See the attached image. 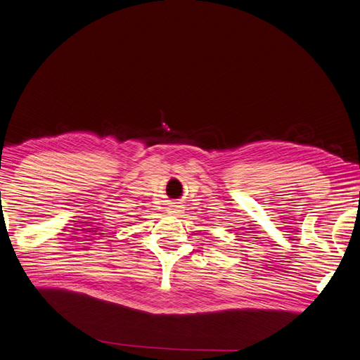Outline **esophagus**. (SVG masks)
<instances>
[{
  "mask_svg": "<svg viewBox=\"0 0 360 360\" xmlns=\"http://www.w3.org/2000/svg\"><path fill=\"white\" fill-rule=\"evenodd\" d=\"M171 210H169V212H172V214H175V212H177V210H179V206H177V203H172L171 205V207H169Z\"/></svg>",
  "mask_w": 360,
  "mask_h": 360,
  "instance_id": "esophagus-1",
  "label": "esophagus"
}]
</instances>
